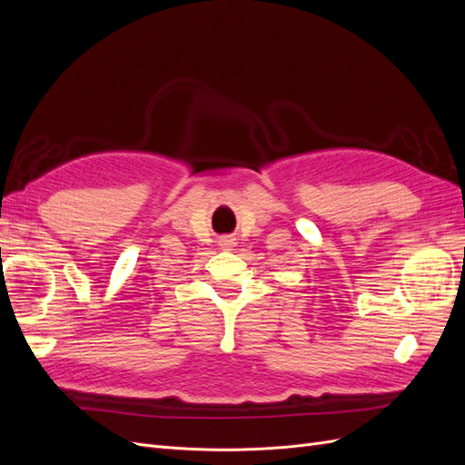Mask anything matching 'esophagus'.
<instances>
[{
    "instance_id": "esophagus-1",
    "label": "esophagus",
    "mask_w": 465,
    "mask_h": 465,
    "mask_svg": "<svg viewBox=\"0 0 465 465\" xmlns=\"http://www.w3.org/2000/svg\"><path fill=\"white\" fill-rule=\"evenodd\" d=\"M234 244H236V242H234L232 236H221V241H219L221 250H232Z\"/></svg>"
}]
</instances>
